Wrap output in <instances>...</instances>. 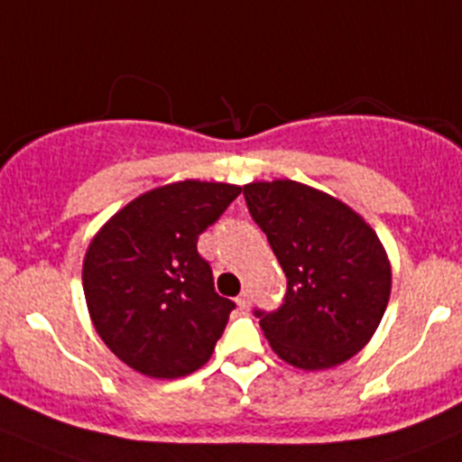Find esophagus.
<instances>
[{
  "mask_svg": "<svg viewBox=\"0 0 462 462\" xmlns=\"http://www.w3.org/2000/svg\"><path fill=\"white\" fill-rule=\"evenodd\" d=\"M236 307L244 309V311H245V309H250V293H248V291H244V293L236 298Z\"/></svg>",
  "mask_w": 462,
  "mask_h": 462,
  "instance_id": "esophagus-1",
  "label": "esophagus"
}]
</instances>
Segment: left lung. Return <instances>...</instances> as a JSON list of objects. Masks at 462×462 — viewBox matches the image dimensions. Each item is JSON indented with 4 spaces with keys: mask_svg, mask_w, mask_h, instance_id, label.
Wrapping results in <instances>:
<instances>
[{
    "mask_svg": "<svg viewBox=\"0 0 462 462\" xmlns=\"http://www.w3.org/2000/svg\"><path fill=\"white\" fill-rule=\"evenodd\" d=\"M244 196L286 275L282 307L254 311L273 352L300 370L352 359L391 298V262L377 232L343 200L302 182H250Z\"/></svg>",
    "mask_w": 462,
    "mask_h": 462,
    "instance_id": "1",
    "label": "left lung"
}]
</instances>
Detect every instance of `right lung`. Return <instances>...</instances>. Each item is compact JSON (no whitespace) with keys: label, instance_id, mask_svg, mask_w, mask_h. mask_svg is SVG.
I'll return each mask as SVG.
<instances>
[{"label":"right lung","instance_id":"right-lung-1","mask_svg":"<svg viewBox=\"0 0 462 462\" xmlns=\"http://www.w3.org/2000/svg\"><path fill=\"white\" fill-rule=\"evenodd\" d=\"M241 194L227 182L155 187L89 241L83 291L103 343L128 368L178 379L209 361L235 302L214 291L199 236Z\"/></svg>","mask_w":462,"mask_h":462}]
</instances>
